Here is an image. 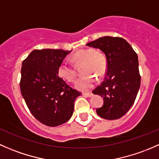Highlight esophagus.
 Wrapping results in <instances>:
<instances>
[{"label":"esophagus","mask_w":159,"mask_h":159,"mask_svg":"<svg viewBox=\"0 0 159 159\" xmlns=\"http://www.w3.org/2000/svg\"><path fill=\"white\" fill-rule=\"evenodd\" d=\"M83 95L84 96H86V97H91L93 96V93L91 92H88V93H83Z\"/></svg>","instance_id":"esophagus-1"}]
</instances>
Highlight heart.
Listing matches in <instances>:
<instances>
[{"label":"heart","mask_w":159,"mask_h":159,"mask_svg":"<svg viewBox=\"0 0 159 159\" xmlns=\"http://www.w3.org/2000/svg\"><path fill=\"white\" fill-rule=\"evenodd\" d=\"M71 60L75 63H81L83 76L77 80L75 83L76 89L86 91L91 89L95 84L94 76H102L106 73V58L102 53L95 51L93 49H84L75 53L71 57ZM58 75L68 82L74 81L76 72L74 69L66 62H63L58 66Z\"/></svg>","instance_id":"b5f03b06"}]
</instances>
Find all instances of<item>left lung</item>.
Returning <instances> with one entry per match:
<instances>
[{
  "mask_svg": "<svg viewBox=\"0 0 159 159\" xmlns=\"http://www.w3.org/2000/svg\"><path fill=\"white\" fill-rule=\"evenodd\" d=\"M86 46L102 50L107 60L104 81L93 91V94L103 98V106L96 109V112L102 119H119L132 107L139 89L138 56L121 37L106 36Z\"/></svg>",
  "mask_w": 159,
  "mask_h": 159,
  "instance_id": "left-lung-1",
  "label": "left lung"
}]
</instances>
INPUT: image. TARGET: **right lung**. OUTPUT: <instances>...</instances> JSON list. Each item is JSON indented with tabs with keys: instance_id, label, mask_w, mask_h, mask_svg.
Wrapping results in <instances>:
<instances>
[{
	"instance_id": "obj_1",
	"label": "right lung",
	"mask_w": 159,
	"mask_h": 159,
	"mask_svg": "<svg viewBox=\"0 0 159 159\" xmlns=\"http://www.w3.org/2000/svg\"><path fill=\"white\" fill-rule=\"evenodd\" d=\"M70 52L34 50L22 63L21 94L32 115L47 126L67 122L73 113L75 100L81 95L58 76V66Z\"/></svg>"
}]
</instances>
